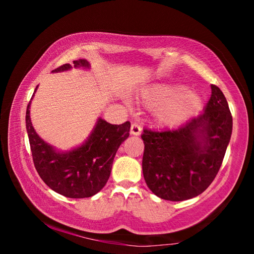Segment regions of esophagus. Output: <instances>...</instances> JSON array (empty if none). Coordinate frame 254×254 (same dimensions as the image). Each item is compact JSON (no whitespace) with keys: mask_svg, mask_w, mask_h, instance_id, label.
<instances>
[{"mask_svg":"<svg viewBox=\"0 0 254 254\" xmlns=\"http://www.w3.org/2000/svg\"><path fill=\"white\" fill-rule=\"evenodd\" d=\"M141 131H142V128H141L140 124H137L136 122L132 123V126H131V134L139 135V134H141Z\"/></svg>","mask_w":254,"mask_h":254,"instance_id":"1","label":"esophagus"}]
</instances>
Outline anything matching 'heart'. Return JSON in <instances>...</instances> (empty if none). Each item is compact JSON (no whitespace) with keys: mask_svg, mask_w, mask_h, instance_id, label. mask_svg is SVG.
Wrapping results in <instances>:
<instances>
[{"mask_svg":"<svg viewBox=\"0 0 254 254\" xmlns=\"http://www.w3.org/2000/svg\"><path fill=\"white\" fill-rule=\"evenodd\" d=\"M145 101L150 106H157L156 117L162 123H174L187 118L200 104L198 94L185 91L180 84L160 83L145 92Z\"/></svg>","mask_w":254,"mask_h":254,"instance_id":"1","label":"heart"}]
</instances>
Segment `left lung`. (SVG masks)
Instances as JSON below:
<instances>
[{"label": "left lung", "mask_w": 254, "mask_h": 254, "mask_svg": "<svg viewBox=\"0 0 254 254\" xmlns=\"http://www.w3.org/2000/svg\"><path fill=\"white\" fill-rule=\"evenodd\" d=\"M204 112L175 128H144L142 171L145 183L162 199H190L207 188L220 170L233 120L224 94L210 85Z\"/></svg>", "instance_id": "8db88e82"}]
</instances>
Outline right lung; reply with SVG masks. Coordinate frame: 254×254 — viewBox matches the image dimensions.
<instances>
[{"instance_id":"obj_1","label":"right lung","mask_w":254,"mask_h":254,"mask_svg":"<svg viewBox=\"0 0 254 254\" xmlns=\"http://www.w3.org/2000/svg\"><path fill=\"white\" fill-rule=\"evenodd\" d=\"M72 64L75 68H89L86 59L74 60ZM71 68L70 64H65L53 72ZM37 88L38 86L34 93ZM30 105L31 101L25 113V127L34 167L41 179L53 190L69 198H85L97 194L110 178L119 147L130 135V122L118 126L98 119L83 144L70 151L59 152L37 134L30 119Z\"/></svg>"}]
</instances>
